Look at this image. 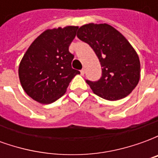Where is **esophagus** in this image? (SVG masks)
I'll return each instance as SVG.
<instances>
[{"mask_svg":"<svg viewBox=\"0 0 158 158\" xmlns=\"http://www.w3.org/2000/svg\"><path fill=\"white\" fill-rule=\"evenodd\" d=\"M80 74H81V75H84V74H85V69L80 70Z\"/></svg>","mask_w":158,"mask_h":158,"instance_id":"1","label":"esophagus"}]
</instances>
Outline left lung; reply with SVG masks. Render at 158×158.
Here are the masks:
<instances>
[{
    "mask_svg": "<svg viewBox=\"0 0 158 158\" xmlns=\"http://www.w3.org/2000/svg\"><path fill=\"white\" fill-rule=\"evenodd\" d=\"M77 36L93 49L102 67L97 81L86 80L96 95L117 101L129 95L140 77L139 56L122 34L109 24L81 26Z\"/></svg>",
    "mask_w": 158,
    "mask_h": 158,
    "instance_id": "left-lung-1",
    "label": "left lung"
}]
</instances>
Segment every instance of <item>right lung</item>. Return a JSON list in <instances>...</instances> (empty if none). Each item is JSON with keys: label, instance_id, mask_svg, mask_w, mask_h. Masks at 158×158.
<instances>
[{"label": "right lung", "instance_id": "1", "mask_svg": "<svg viewBox=\"0 0 158 158\" xmlns=\"http://www.w3.org/2000/svg\"><path fill=\"white\" fill-rule=\"evenodd\" d=\"M79 27L47 29L36 38L19 64V76L23 89L32 99L50 104L64 95L74 76V56L69 51Z\"/></svg>", "mask_w": 158, "mask_h": 158}]
</instances>
